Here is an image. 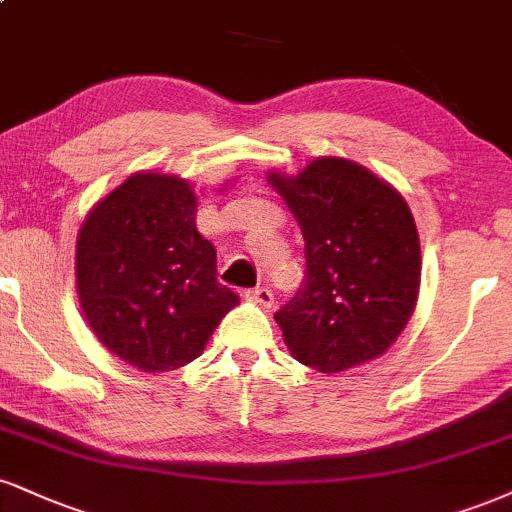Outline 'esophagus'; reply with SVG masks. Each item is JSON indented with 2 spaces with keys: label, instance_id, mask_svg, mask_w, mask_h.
I'll return each instance as SVG.
<instances>
[{
  "label": "esophagus",
  "instance_id": "esophagus-1",
  "mask_svg": "<svg viewBox=\"0 0 512 512\" xmlns=\"http://www.w3.org/2000/svg\"><path fill=\"white\" fill-rule=\"evenodd\" d=\"M245 298L252 300V303H260L262 307H272V303H274V293L264 286L248 288V291H245Z\"/></svg>",
  "mask_w": 512,
  "mask_h": 512
}]
</instances>
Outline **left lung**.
Segmentation results:
<instances>
[{
	"label": "left lung",
	"mask_w": 512,
	"mask_h": 512,
	"mask_svg": "<svg viewBox=\"0 0 512 512\" xmlns=\"http://www.w3.org/2000/svg\"><path fill=\"white\" fill-rule=\"evenodd\" d=\"M269 181L305 240L303 286L274 315L295 360L336 374L386 353L420 291L408 202L365 166L336 157Z\"/></svg>",
	"instance_id": "1"
}]
</instances>
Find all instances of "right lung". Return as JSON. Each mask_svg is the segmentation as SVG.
I'll return each instance as SVG.
<instances>
[{"instance_id":"right-lung-1","label":"right lung","mask_w":512,"mask_h":512,"mask_svg":"<svg viewBox=\"0 0 512 512\" xmlns=\"http://www.w3.org/2000/svg\"><path fill=\"white\" fill-rule=\"evenodd\" d=\"M195 207L181 178L135 174L78 233L80 307L102 346L145 372L193 362L238 305L217 281V250L197 231Z\"/></svg>"}]
</instances>
